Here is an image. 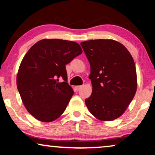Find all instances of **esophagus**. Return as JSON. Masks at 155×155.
<instances>
[{
	"mask_svg": "<svg viewBox=\"0 0 155 155\" xmlns=\"http://www.w3.org/2000/svg\"><path fill=\"white\" fill-rule=\"evenodd\" d=\"M82 87V85H79V86H76V89H77V90H80V89Z\"/></svg>",
	"mask_w": 155,
	"mask_h": 155,
	"instance_id": "1",
	"label": "esophagus"
}]
</instances>
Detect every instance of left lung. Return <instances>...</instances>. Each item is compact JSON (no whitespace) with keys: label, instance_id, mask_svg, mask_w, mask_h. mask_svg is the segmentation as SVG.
Instances as JSON below:
<instances>
[{"label":"left lung","instance_id":"left-lung-1","mask_svg":"<svg viewBox=\"0 0 155 155\" xmlns=\"http://www.w3.org/2000/svg\"><path fill=\"white\" fill-rule=\"evenodd\" d=\"M90 63L92 92L85 104L89 111L103 121L123 115L137 90L134 61L128 49L113 39L89 40L80 43Z\"/></svg>","mask_w":155,"mask_h":155}]
</instances>
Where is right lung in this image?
I'll list each match as a JSON object with an SVG mask.
<instances>
[{
    "label": "right lung",
    "mask_w": 155,
    "mask_h": 155,
    "mask_svg": "<svg viewBox=\"0 0 155 155\" xmlns=\"http://www.w3.org/2000/svg\"><path fill=\"white\" fill-rule=\"evenodd\" d=\"M82 53L75 41L44 39L27 52L19 67L17 87L25 108L36 119L51 122L62 115L72 96L65 65ZM62 77L64 82H59Z\"/></svg>",
    "instance_id": "add662e5"
}]
</instances>
